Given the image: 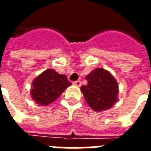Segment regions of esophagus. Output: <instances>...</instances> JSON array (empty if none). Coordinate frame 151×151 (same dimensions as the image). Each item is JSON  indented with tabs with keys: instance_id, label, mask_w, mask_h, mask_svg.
Wrapping results in <instances>:
<instances>
[{
	"instance_id": "obj_1",
	"label": "esophagus",
	"mask_w": 151,
	"mask_h": 151,
	"mask_svg": "<svg viewBox=\"0 0 151 151\" xmlns=\"http://www.w3.org/2000/svg\"><path fill=\"white\" fill-rule=\"evenodd\" d=\"M73 84L76 86H80L82 85V82L80 80H78V81H75V82H73Z\"/></svg>"
}]
</instances>
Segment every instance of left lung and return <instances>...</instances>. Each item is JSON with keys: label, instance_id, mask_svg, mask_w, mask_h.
Listing matches in <instances>:
<instances>
[{"label": "left lung", "instance_id": "8db88e82", "mask_svg": "<svg viewBox=\"0 0 151 151\" xmlns=\"http://www.w3.org/2000/svg\"><path fill=\"white\" fill-rule=\"evenodd\" d=\"M87 84L81 87L86 101L95 111L111 108L117 102L118 84L111 73L97 68L86 77Z\"/></svg>", "mask_w": 151, "mask_h": 151}]
</instances>
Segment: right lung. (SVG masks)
I'll list each match as a JSON object with an SVG mask.
<instances>
[{"instance_id": "add662e5", "label": "right lung", "mask_w": 151, "mask_h": 151, "mask_svg": "<svg viewBox=\"0 0 151 151\" xmlns=\"http://www.w3.org/2000/svg\"><path fill=\"white\" fill-rule=\"evenodd\" d=\"M71 84L65 75L52 69H47L32 82L31 98L38 104L47 106L55 101Z\"/></svg>"}]
</instances>
